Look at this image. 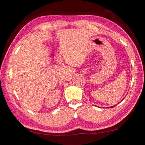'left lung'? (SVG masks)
Segmentation results:
<instances>
[{
    "instance_id": "left-lung-1",
    "label": "left lung",
    "mask_w": 145,
    "mask_h": 145,
    "mask_svg": "<svg viewBox=\"0 0 145 145\" xmlns=\"http://www.w3.org/2000/svg\"><path fill=\"white\" fill-rule=\"evenodd\" d=\"M114 106H111V108H113Z\"/></svg>"
}]
</instances>
